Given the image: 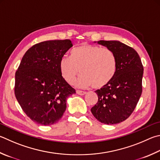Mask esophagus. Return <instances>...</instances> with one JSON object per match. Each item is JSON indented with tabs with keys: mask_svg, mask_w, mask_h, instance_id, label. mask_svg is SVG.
I'll return each mask as SVG.
<instances>
[{
	"mask_svg": "<svg viewBox=\"0 0 160 160\" xmlns=\"http://www.w3.org/2000/svg\"><path fill=\"white\" fill-rule=\"evenodd\" d=\"M76 93L82 96V95H85L87 92H83V91H80V90H76Z\"/></svg>",
	"mask_w": 160,
	"mask_h": 160,
	"instance_id": "obj_1",
	"label": "esophagus"
}]
</instances>
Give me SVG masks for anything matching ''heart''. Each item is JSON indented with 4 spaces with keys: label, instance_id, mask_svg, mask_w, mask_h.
Listing matches in <instances>:
<instances>
[{
    "label": "heart",
    "instance_id": "heart-1",
    "mask_svg": "<svg viewBox=\"0 0 160 160\" xmlns=\"http://www.w3.org/2000/svg\"><path fill=\"white\" fill-rule=\"evenodd\" d=\"M75 82L78 88L94 86L101 89L108 85L117 71V60L113 52L99 46L83 43L72 49L71 57L63 56L59 62L61 75L69 84Z\"/></svg>",
    "mask_w": 160,
    "mask_h": 160
}]
</instances>
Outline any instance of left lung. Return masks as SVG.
Returning <instances> with one entry per match:
<instances>
[{
    "label": "left lung",
    "mask_w": 160,
    "mask_h": 160,
    "mask_svg": "<svg viewBox=\"0 0 160 160\" xmlns=\"http://www.w3.org/2000/svg\"><path fill=\"white\" fill-rule=\"evenodd\" d=\"M97 43L114 53L117 71L108 85L95 91L98 102L91 111L101 123L118 124L127 120L137 105L142 94L143 66L138 54L129 46L118 40Z\"/></svg>",
    "instance_id": "obj_1"
}]
</instances>
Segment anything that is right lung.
Returning a JSON list of instances; mask_svg holds the SVG:
<instances>
[{
	"label": "right lung",
	"mask_w": 160,
	"mask_h": 160,
	"mask_svg": "<svg viewBox=\"0 0 160 160\" xmlns=\"http://www.w3.org/2000/svg\"><path fill=\"white\" fill-rule=\"evenodd\" d=\"M72 46L70 40H54L32 46L15 72L14 94L31 120L48 126L57 123L75 90L59 71L61 58Z\"/></svg>",
	"instance_id": "right-lung-1"
}]
</instances>
